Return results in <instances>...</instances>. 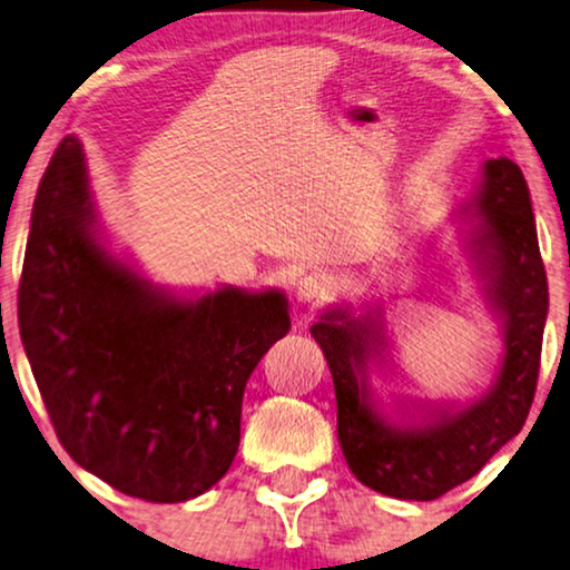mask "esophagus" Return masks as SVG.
I'll list each match as a JSON object with an SVG mask.
<instances>
[{
	"mask_svg": "<svg viewBox=\"0 0 570 570\" xmlns=\"http://www.w3.org/2000/svg\"><path fill=\"white\" fill-rule=\"evenodd\" d=\"M330 291H332V283L322 269L308 272V275H303L301 283H298V298L308 301V303L311 301H324L326 295H330Z\"/></svg>",
	"mask_w": 570,
	"mask_h": 570,
	"instance_id": "esophagus-1",
	"label": "esophagus"
}]
</instances>
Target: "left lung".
I'll return each instance as SVG.
<instances>
[{"mask_svg":"<svg viewBox=\"0 0 570 570\" xmlns=\"http://www.w3.org/2000/svg\"><path fill=\"white\" fill-rule=\"evenodd\" d=\"M472 248L488 277V295L503 318L505 353L495 386L470 407L423 425H392L373 410L365 384L368 357L384 345V324L371 314H324L311 326L330 363L337 394V435L363 485L402 501H435L474 478L521 431L540 376L548 318V275L537 244L534 213L521 168L493 158L472 202Z\"/></svg>","mask_w":570,"mask_h":570,"instance_id":"obj_1","label":"left lung"}]
</instances>
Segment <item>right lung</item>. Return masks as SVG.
Wrapping results in <instances>:
<instances>
[{
  "mask_svg": "<svg viewBox=\"0 0 570 570\" xmlns=\"http://www.w3.org/2000/svg\"><path fill=\"white\" fill-rule=\"evenodd\" d=\"M88 168L65 137L33 202L18 322L67 454L150 503L197 498L228 472L240 400L291 330L283 293L176 301L116 262L92 230Z\"/></svg>",
  "mask_w": 570,
  "mask_h": 570,
  "instance_id": "obj_1",
  "label": "right lung"
}]
</instances>
